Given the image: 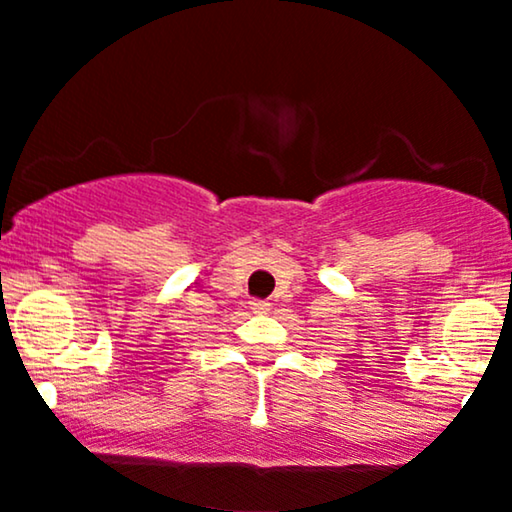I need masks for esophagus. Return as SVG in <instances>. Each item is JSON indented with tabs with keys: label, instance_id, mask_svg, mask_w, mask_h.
Segmentation results:
<instances>
[{
	"label": "esophagus",
	"instance_id": "obj_1",
	"mask_svg": "<svg viewBox=\"0 0 512 512\" xmlns=\"http://www.w3.org/2000/svg\"><path fill=\"white\" fill-rule=\"evenodd\" d=\"M250 310L255 312V315H267V312L272 310V303H267V300H250Z\"/></svg>",
	"mask_w": 512,
	"mask_h": 512
}]
</instances>
